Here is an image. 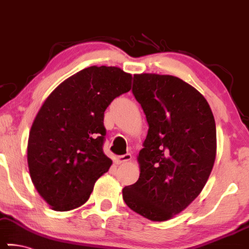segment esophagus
Here are the masks:
<instances>
[{"instance_id": "1", "label": "esophagus", "mask_w": 249, "mask_h": 249, "mask_svg": "<svg viewBox=\"0 0 249 249\" xmlns=\"http://www.w3.org/2000/svg\"><path fill=\"white\" fill-rule=\"evenodd\" d=\"M131 160V155L130 154H125V155H122V156H116L114 157V163L117 165H120V164H124V163H127Z\"/></svg>"}]
</instances>
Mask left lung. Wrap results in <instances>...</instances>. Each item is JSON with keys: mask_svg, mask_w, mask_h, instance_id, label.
<instances>
[{"mask_svg": "<svg viewBox=\"0 0 249 249\" xmlns=\"http://www.w3.org/2000/svg\"><path fill=\"white\" fill-rule=\"evenodd\" d=\"M132 93L148 122L140 174L122 196L132 211L166 221L196 199L213 168L217 132L204 96L172 75L135 74Z\"/></svg>", "mask_w": 249, "mask_h": 249, "instance_id": "obj_1", "label": "left lung"}]
</instances>
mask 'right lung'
I'll list each match as a JSON object with an SVG mask.
<instances>
[{
  "instance_id": "right-lung-1",
  "label": "right lung",
  "mask_w": 249,
  "mask_h": 249,
  "mask_svg": "<svg viewBox=\"0 0 249 249\" xmlns=\"http://www.w3.org/2000/svg\"><path fill=\"white\" fill-rule=\"evenodd\" d=\"M131 80L119 67L91 66L60 83L42 103L29 132L27 160L36 190L53 210L81 207L109 171L104 111L130 91Z\"/></svg>"
}]
</instances>
